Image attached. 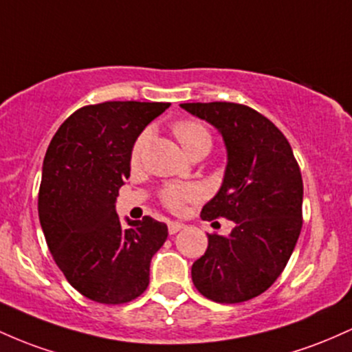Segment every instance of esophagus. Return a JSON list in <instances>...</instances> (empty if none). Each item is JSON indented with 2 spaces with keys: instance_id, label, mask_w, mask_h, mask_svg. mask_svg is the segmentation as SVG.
<instances>
[{
  "instance_id": "obj_1",
  "label": "esophagus",
  "mask_w": 352,
  "mask_h": 352,
  "mask_svg": "<svg viewBox=\"0 0 352 352\" xmlns=\"http://www.w3.org/2000/svg\"><path fill=\"white\" fill-rule=\"evenodd\" d=\"M183 228H184V224L179 223V221H169V223H168L169 234H176V232L181 231Z\"/></svg>"
}]
</instances>
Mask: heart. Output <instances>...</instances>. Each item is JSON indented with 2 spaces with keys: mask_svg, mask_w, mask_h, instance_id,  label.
Segmentation results:
<instances>
[{
  "mask_svg": "<svg viewBox=\"0 0 352 352\" xmlns=\"http://www.w3.org/2000/svg\"><path fill=\"white\" fill-rule=\"evenodd\" d=\"M173 134L176 136L181 148L186 151V155L197 148H204V146L211 148V134H209L206 126L201 124L199 121H177V123L173 124ZM146 141H148L146 134H141L136 140V143H134L131 153L133 164H138L141 161V157H143ZM197 196H199V191L195 186H168L163 191V195H161L163 203L169 209H173V211H179L184 206V203L197 199Z\"/></svg>",
  "mask_w": 352,
  "mask_h": 352,
  "instance_id": "1",
  "label": "heart"
}]
</instances>
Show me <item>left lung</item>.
I'll return each instance as SVG.
<instances>
[{
    "label": "left lung",
    "mask_w": 352,
    "mask_h": 352,
    "mask_svg": "<svg viewBox=\"0 0 352 352\" xmlns=\"http://www.w3.org/2000/svg\"><path fill=\"white\" fill-rule=\"evenodd\" d=\"M181 108L214 126L228 164L218 195L201 218H228L229 236L208 234V250L195 261L196 289L214 302L256 298L279 278L302 228V177L286 136L250 106L184 102Z\"/></svg>",
    "instance_id": "obj_1"
}]
</instances>
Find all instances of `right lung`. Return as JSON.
Listing matches in <instances>:
<instances>
[{
  "label": "right lung",
  "mask_w": 352,
  "mask_h": 352,
  "mask_svg": "<svg viewBox=\"0 0 352 352\" xmlns=\"http://www.w3.org/2000/svg\"><path fill=\"white\" fill-rule=\"evenodd\" d=\"M171 102L106 101L82 106L53 136L43 161L39 223L54 263L82 296L101 304L136 299L149 264L168 238L164 223L144 216L121 224L116 197L131 171L143 129Z\"/></svg>",
  "instance_id": "right-lung-1"
}]
</instances>
